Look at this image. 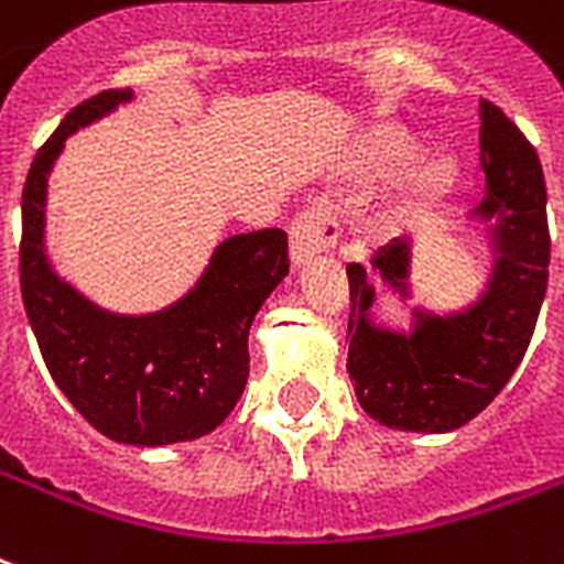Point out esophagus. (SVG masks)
<instances>
[{
	"mask_svg": "<svg viewBox=\"0 0 564 564\" xmlns=\"http://www.w3.org/2000/svg\"><path fill=\"white\" fill-rule=\"evenodd\" d=\"M339 225L328 206L313 204L304 213L295 215L290 227V257L292 265H304L313 260L316 253L328 251L330 245L337 242Z\"/></svg>",
	"mask_w": 564,
	"mask_h": 564,
	"instance_id": "obj_1",
	"label": "esophagus"
}]
</instances>
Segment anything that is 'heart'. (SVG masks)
<instances>
[{
    "mask_svg": "<svg viewBox=\"0 0 564 564\" xmlns=\"http://www.w3.org/2000/svg\"><path fill=\"white\" fill-rule=\"evenodd\" d=\"M414 139H408L405 132H399V129H378L367 144L364 165H367L372 177L384 180L399 174L414 159ZM455 183H458V162L453 156L429 153V156L416 159L414 167L408 171L405 186H402L399 213H425L432 206L444 204L446 197L453 195Z\"/></svg>",
    "mask_w": 564,
    "mask_h": 564,
    "instance_id": "obj_1",
    "label": "heart"
}]
</instances>
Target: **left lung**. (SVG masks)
<instances>
[{"instance_id":"obj_1","label":"left lung","mask_w":564,"mask_h":564,"mask_svg":"<svg viewBox=\"0 0 564 564\" xmlns=\"http://www.w3.org/2000/svg\"><path fill=\"white\" fill-rule=\"evenodd\" d=\"M485 200L476 206L491 234L488 286L467 311H414V328L372 322V278L408 295L411 242L397 239L349 274V376L360 408L387 429L453 432L491 405L527 355L547 292V188L539 153L494 102H479Z\"/></svg>"}]
</instances>
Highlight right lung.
I'll return each instance as SVG.
<instances>
[{
	"label": "right lung",
	"mask_w": 564,
	"mask_h": 564,
	"mask_svg": "<svg viewBox=\"0 0 564 564\" xmlns=\"http://www.w3.org/2000/svg\"><path fill=\"white\" fill-rule=\"evenodd\" d=\"M132 91H102L67 111L23 186L20 290L50 376L100 435L132 446L195 441L225 423L248 381V330L290 272L278 227L230 236L171 307L109 313L53 272L43 248L46 177L64 141Z\"/></svg>",
	"instance_id": "add662e5"
}]
</instances>
